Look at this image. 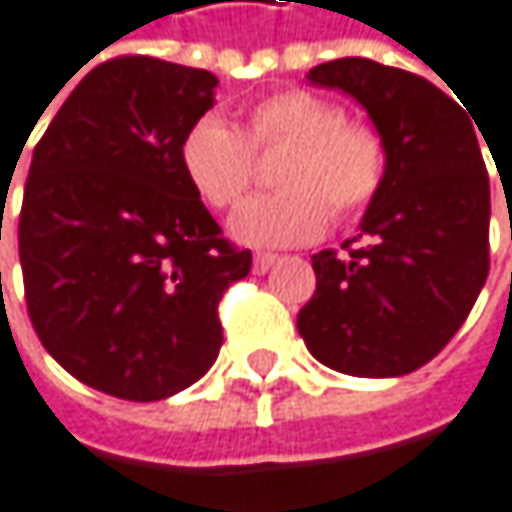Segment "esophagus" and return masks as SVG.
<instances>
[{
	"instance_id": "obj_1",
	"label": "esophagus",
	"mask_w": 512,
	"mask_h": 512,
	"mask_svg": "<svg viewBox=\"0 0 512 512\" xmlns=\"http://www.w3.org/2000/svg\"><path fill=\"white\" fill-rule=\"evenodd\" d=\"M276 264V254H254V273H267Z\"/></svg>"
}]
</instances>
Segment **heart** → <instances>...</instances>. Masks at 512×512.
<instances>
[{
    "instance_id": "heart-1",
    "label": "heart",
    "mask_w": 512,
    "mask_h": 512,
    "mask_svg": "<svg viewBox=\"0 0 512 512\" xmlns=\"http://www.w3.org/2000/svg\"><path fill=\"white\" fill-rule=\"evenodd\" d=\"M288 145L276 181L282 191L242 203L230 236L251 248L312 242L331 218H352L373 203L385 181V145L376 130L346 121V112L318 93L282 90L248 112V133L218 115L200 118L181 139V172L194 194L227 209L254 175L251 148Z\"/></svg>"
}]
</instances>
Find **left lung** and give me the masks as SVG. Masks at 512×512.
Returning <instances> with one entry per match:
<instances>
[{
  "instance_id": "obj_1",
  "label": "left lung",
  "mask_w": 512,
  "mask_h": 512,
  "mask_svg": "<svg viewBox=\"0 0 512 512\" xmlns=\"http://www.w3.org/2000/svg\"><path fill=\"white\" fill-rule=\"evenodd\" d=\"M306 78L364 108L385 145V181L349 239L365 245L346 258L312 254L318 282L297 331L337 373H413L455 337L489 276L480 127L422 75L364 57L321 63Z\"/></svg>"
}]
</instances>
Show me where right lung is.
<instances>
[{
    "label": "right lung",
    "mask_w": 512,
    "mask_h": 512,
    "mask_svg": "<svg viewBox=\"0 0 512 512\" xmlns=\"http://www.w3.org/2000/svg\"><path fill=\"white\" fill-rule=\"evenodd\" d=\"M215 87L157 57L99 63L32 151L17 227L26 309L51 358L105 394L194 385L224 340L218 300L251 270L181 172V139Z\"/></svg>",
    "instance_id": "right-lung-1"
}]
</instances>
